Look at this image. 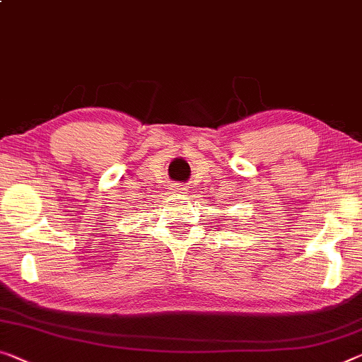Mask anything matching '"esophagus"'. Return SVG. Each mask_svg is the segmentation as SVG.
<instances>
[{"mask_svg":"<svg viewBox=\"0 0 362 362\" xmlns=\"http://www.w3.org/2000/svg\"><path fill=\"white\" fill-rule=\"evenodd\" d=\"M171 192L176 194V196H185V194H187V189L182 185H175L171 186Z\"/></svg>","mask_w":362,"mask_h":362,"instance_id":"34e87169","label":"esophagus"}]
</instances>
